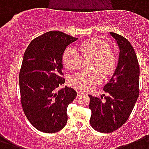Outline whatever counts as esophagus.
Listing matches in <instances>:
<instances>
[{
	"mask_svg": "<svg viewBox=\"0 0 149 149\" xmlns=\"http://www.w3.org/2000/svg\"><path fill=\"white\" fill-rule=\"evenodd\" d=\"M87 95L86 93H83L81 91H78V96H81V95Z\"/></svg>",
	"mask_w": 149,
	"mask_h": 149,
	"instance_id": "esophagus-1",
	"label": "esophagus"
}]
</instances>
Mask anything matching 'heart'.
<instances>
[{"label":"heart","mask_w":149,"mask_h":149,"mask_svg":"<svg viewBox=\"0 0 149 149\" xmlns=\"http://www.w3.org/2000/svg\"><path fill=\"white\" fill-rule=\"evenodd\" d=\"M80 53L71 47L64 50L62 60L64 66L69 71H74L80 67L82 58H93L92 64L94 71H84L73 74L70 78V84L77 89L88 91L102 81L100 70L105 75H109L116 67V56L110 50L107 42L99 39H91L81 44Z\"/></svg>","instance_id":"heart-1"}]
</instances>
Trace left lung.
<instances>
[{
	"label": "left lung",
	"instance_id": "left-lung-1",
	"mask_svg": "<svg viewBox=\"0 0 149 149\" xmlns=\"http://www.w3.org/2000/svg\"><path fill=\"white\" fill-rule=\"evenodd\" d=\"M119 47V59L111 79L103 87L101 99L89 95L90 124L101 133L120 128L131 115L139 95L140 69L134 49L126 38L109 33Z\"/></svg>",
	"mask_w": 149,
	"mask_h": 149
}]
</instances>
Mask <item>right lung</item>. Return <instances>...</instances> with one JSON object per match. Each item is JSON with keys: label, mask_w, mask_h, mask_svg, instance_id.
I'll use <instances>...</instances> for the list:
<instances>
[{"label": "right lung", "mask_w": 149, "mask_h": 149, "mask_svg": "<svg viewBox=\"0 0 149 149\" xmlns=\"http://www.w3.org/2000/svg\"><path fill=\"white\" fill-rule=\"evenodd\" d=\"M78 38L50 31L33 40L23 56L19 73L21 102L29 121L44 133H55L68 121L67 108L77 96L65 82L62 56Z\"/></svg>", "instance_id": "1"}]
</instances>
